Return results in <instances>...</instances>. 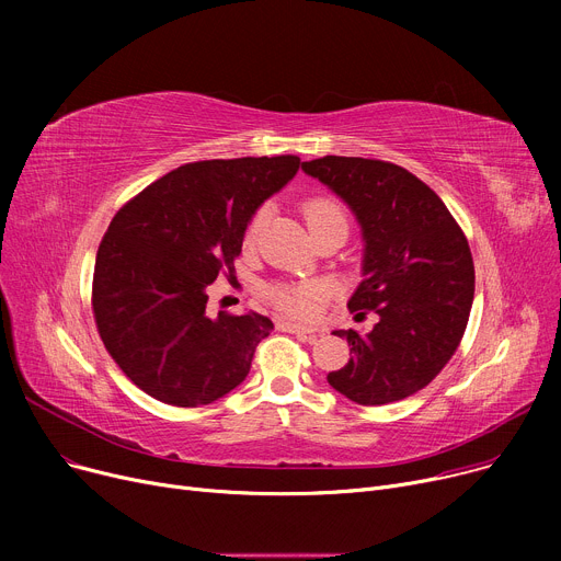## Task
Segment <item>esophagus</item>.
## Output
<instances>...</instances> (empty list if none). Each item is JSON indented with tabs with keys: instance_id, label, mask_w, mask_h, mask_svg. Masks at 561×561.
<instances>
[{
	"instance_id": "34e87169",
	"label": "esophagus",
	"mask_w": 561,
	"mask_h": 561,
	"mask_svg": "<svg viewBox=\"0 0 561 561\" xmlns=\"http://www.w3.org/2000/svg\"><path fill=\"white\" fill-rule=\"evenodd\" d=\"M282 332H293V334H302L307 339H316L320 334V330L316 328H309V325H298V322H282L279 325Z\"/></svg>"
}]
</instances>
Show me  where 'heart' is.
Masks as SVG:
<instances>
[{
	"label": "heart",
	"mask_w": 561,
	"mask_h": 561,
	"mask_svg": "<svg viewBox=\"0 0 561 561\" xmlns=\"http://www.w3.org/2000/svg\"><path fill=\"white\" fill-rule=\"evenodd\" d=\"M305 218L309 229H316L320 225H328V222H345V214L341 209V204L332 197H311L305 202L302 206ZM265 220V209H259L248 225L245 231V241L252 243L256 239V233L261 229ZM271 298L273 302L290 316H309L313 313L318 298H320V288L316 284H300V286H279L271 290Z\"/></svg>",
	"instance_id": "obj_1"
}]
</instances>
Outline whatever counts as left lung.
I'll return each instance as SVG.
<instances>
[{
  "label": "left lung",
  "mask_w": 561,
  "mask_h": 561,
  "mask_svg": "<svg viewBox=\"0 0 561 561\" xmlns=\"http://www.w3.org/2000/svg\"><path fill=\"white\" fill-rule=\"evenodd\" d=\"M302 170L362 227V284L350 311L379 316L366 334L339 330L352 357L328 375L357 404H389L425 389L463 336L476 293L473 256L440 197L409 170L359 157H322Z\"/></svg>",
  "instance_id": "1"
}]
</instances>
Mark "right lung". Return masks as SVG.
I'll return each instance as SVG.
<instances>
[{"instance_id": "right-lung-1", "label": "right lung", "mask_w": 561, "mask_h": 561, "mask_svg": "<svg viewBox=\"0 0 561 561\" xmlns=\"http://www.w3.org/2000/svg\"><path fill=\"white\" fill-rule=\"evenodd\" d=\"M300 159L243 157L186 163L127 202L95 259L93 311L113 362L165 404L199 407L233 391L273 320L206 313V288L233 273L259 206Z\"/></svg>"}]
</instances>
